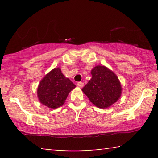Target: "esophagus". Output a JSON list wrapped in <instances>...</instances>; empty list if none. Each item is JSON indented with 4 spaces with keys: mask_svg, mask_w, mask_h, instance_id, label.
<instances>
[{
    "mask_svg": "<svg viewBox=\"0 0 158 158\" xmlns=\"http://www.w3.org/2000/svg\"><path fill=\"white\" fill-rule=\"evenodd\" d=\"M77 85V86H78V87H80V88H83V86H84V83H83V82H78Z\"/></svg>",
    "mask_w": 158,
    "mask_h": 158,
    "instance_id": "obj_1",
    "label": "esophagus"
}]
</instances>
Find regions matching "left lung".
<instances>
[{
	"mask_svg": "<svg viewBox=\"0 0 158 158\" xmlns=\"http://www.w3.org/2000/svg\"><path fill=\"white\" fill-rule=\"evenodd\" d=\"M92 78L83 89L90 102L100 109H107L122 96L119 79L113 71L104 65H96L90 71Z\"/></svg>",
	"mask_w": 158,
	"mask_h": 158,
	"instance_id": "1",
	"label": "left lung"
}]
</instances>
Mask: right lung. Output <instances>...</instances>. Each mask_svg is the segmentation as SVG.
I'll list each match as a JSON object with an SVG mask.
<instances>
[{
  "label": "right lung",
  "instance_id": "obj_1",
  "mask_svg": "<svg viewBox=\"0 0 158 158\" xmlns=\"http://www.w3.org/2000/svg\"><path fill=\"white\" fill-rule=\"evenodd\" d=\"M76 85L55 68L45 75L37 88V97L42 104L49 109H57L65 102L69 93Z\"/></svg>",
  "mask_w": 158,
  "mask_h": 158
}]
</instances>
